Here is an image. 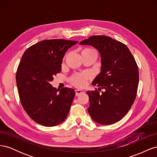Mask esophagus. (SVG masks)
Wrapping results in <instances>:
<instances>
[{"label":"esophagus","mask_w":157,"mask_h":157,"mask_svg":"<svg viewBox=\"0 0 157 157\" xmlns=\"http://www.w3.org/2000/svg\"><path fill=\"white\" fill-rule=\"evenodd\" d=\"M84 93V92L82 91V90H75V95L76 96H79L80 94H83Z\"/></svg>","instance_id":"esophagus-1"}]
</instances>
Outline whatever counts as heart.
Returning a JSON list of instances; mask_svg holds the SVG:
<instances>
[{
	"instance_id": "b5f03b06",
	"label": "heart",
	"mask_w": 157,
	"mask_h": 157,
	"mask_svg": "<svg viewBox=\"0 0 157 157\" xmlns=\"http://www.w3.org/2000/svg\"><path fill=\"white\" fill-rule=\"evenodd\" d=\"M95 52V53H97L96 50L92 48H86L82 51V52ZM90 77H91L90 75L86 73H77L73 75L72 77H71L70 81L73 85H75V86L79 88H82V87H84L87 84L88 80L90 79Z\"/></svg>"
}]
</instances>
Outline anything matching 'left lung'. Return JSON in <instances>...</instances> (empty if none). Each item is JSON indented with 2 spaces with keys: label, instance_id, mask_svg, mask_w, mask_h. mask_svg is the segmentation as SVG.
I'll return each mask as SVG.
<instances>
[{
  "label": "left lung",
  "instance_id": "1",
  "mask_svg": "<svg viewBox=\"0 0 157 157\" xmlns=\"http://www.w3.org/2000/svg\"><path fill=\"white\" fill-rule=\"evenodd\" d=\"M91 45L101 56V72L92 84L105 89L99 94L96 88L88 91L89 115L99 124L109 125L121 121L134 103L139 82V71L128 47L104 35H94L80 42Z\"/></svg>",
  "mask_w": 157,
  "mask_h": 157
}]
</instances>
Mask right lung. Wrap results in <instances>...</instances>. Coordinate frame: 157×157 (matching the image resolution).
<instances>
[{"instance_id": "obj_1", "label": "right lung", "mask_w": 157, "mask_h": 157, "mask_svg": "<svg viewBox=\"0 0 157 157\" xmlns=\"http://www.w3.org/2000/svg\"><path fill=\"white\" fill-rule=\"evenodd\" d=\"M77 42L42 40L28 48L22 56L16 76L19 96L27 115L39 124L54 126L67 117L75 92L67 87L56 90L50 82L61 72L65 52Z\"/></svg>"}]
</instances>
